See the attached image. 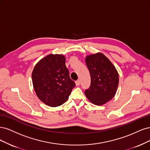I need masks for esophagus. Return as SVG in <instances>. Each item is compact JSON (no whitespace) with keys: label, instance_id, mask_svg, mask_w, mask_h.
Here are the masks:
<instances>
[{"label":"esophagus","instance_id":"obj_1","mask_svg":"<svg viewBox=\"0 0 150 150\" xmlns=\"http://www.w3.org/2000/svg\"><path fill=\"white\" fill-rule=\"evenodd\" d=\"M75 84H76V86H79V85H80V81L79 80H76V81H75Z\"/></svg>","mask_w":150,"mask_h":150}]
</instances>
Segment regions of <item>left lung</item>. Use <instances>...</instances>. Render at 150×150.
<instances>
[{
	"mask_svg": "<svg viewBox=\"0 0 150 150\" xmlns=\"http://www.w3.org/2000/svg\"><path fill=\"white\" fill-rule=\"evenodd\" d=\"M85 62L90 73L91 85L85 91V94L92 103L104 105L117 92L119 83L118 71L102 53L87 55Z\"/></svg>",
	"mask_w": 150,
	"mask_h": 150,
	"instance_id": "obj_1",
	"label": "left lung"
}]
</instances>
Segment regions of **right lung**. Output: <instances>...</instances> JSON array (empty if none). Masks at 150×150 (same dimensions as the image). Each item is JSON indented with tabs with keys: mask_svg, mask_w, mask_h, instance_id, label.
<instances>
[{
	"mask_svg": "<svg viewBox=\"0 0 150 150\" xmlns=\"http://www.w3.org/2000/svg\"><path fill=\"white\" fill-rule=\"evenodd\" d=\"M32 79L38 98L51 107L64 104L75 86L66 67L65 57L60 54L42 59L33 70Z\"/></svg>",
	"mask_w": 150,
	"mask_h": 150,
	"instance_id": "right-lung-1",
	"label": "right lung"
}]
</instances>
